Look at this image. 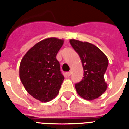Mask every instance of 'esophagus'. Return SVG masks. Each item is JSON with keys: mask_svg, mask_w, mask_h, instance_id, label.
I'll return each mask as SVG.
<instances>
[{"mask_svg": "<svg viewBox=\"0 0 129 129\" xmlns=\"http://www.w3.org/2000/svg\"><path fill=\"white\" fill-rule=\"evenodd\" d=\"M70 75H71V73H70V72H67V73H66V75L68 76V77L70 76Z\"/></svg>", "mask_w": 129, "mask_h": 129, "instance_id": "34e87169", "label": "esophagus"}]
</instances>
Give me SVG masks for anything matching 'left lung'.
I'll return each instance as SVG.
<instances>
[{"instance_id": "obj_1", "label": "left lung", "mask_w": 129, "mask_h": 129, "mask_svg": "<svg viewBox=\"0 0 129 129\" xmlns=\"http://www.w3.org/2000/svg\"><path fill=\"white\" fill-rule=\"evenodd\" d=\"M70 43L79 54L84 68V77L75 84L76 90L85 100H95L107 88L104 74L108 67V58L100 49L90 43L70 39Z\"/></svg>"}]
</instances>
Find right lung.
<instances>
[{"label":"right lung","mask_w":129,"mask_h":129,"mask_svg":"<svg viewBox=\"0 0 129 129\" xmlns=\"http://www.w3.org/2000/svg\"><path fill=\"white\" fill-rule=\"evenodd\" d=\"M63 40L48 38L36 43L22 59L19 76L29 95L42 102L58 95L64 77L60 70L56 54Z\"/></svg>","instance_id":"obj_1"}]
</instances>
